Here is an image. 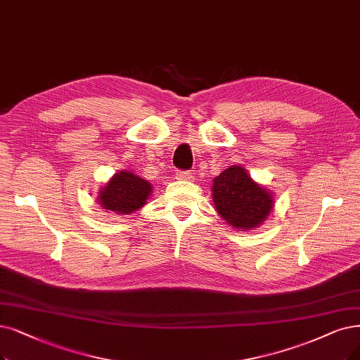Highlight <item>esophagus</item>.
I'll return each instance as SVG.
<instances>
[{
    "label": "esophagus",
    "instance_id": "esophagus-1",
    "mask_svg": "<svg viewBox=\"0 0 360 360\" xmlns=\"http://www.w3.org/2000/svg\"><path fill=\"white\" fill-rule=\"evenodd\" d=\"M176 179L183 180V181H189V180H193V174L191 171H177Z\"/></svg>",
    "mask_w": 360,
    "mask_h": 360
}]
</instances>
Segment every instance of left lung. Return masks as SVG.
<instances>
[{
    "mask_svg": "<svg viewBox=\"0 0 360 360\" xmlns=\"http://www.w3.org/2000/svg\"><path fill=\"white\" fill-rule=\"evenodd\" d=\"M211 193L215 211L239 232L262 226L275 207L273 193L252 180L240 165L229 167L215 177Z\"/></svg>",
    "mask_w": 360,
    "mask_h": 360,
    "instance_id": "obj_1",
    "label": "left lung"
}]
</instances>
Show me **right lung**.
Wrapping results in <instances>:
<instances>
[{"instance_id": "add662e5", "label": "right lung", "mask_w": 360, "mask_h": 360, "mask_svg": "<svg viewBox=\"0 0 360 360\" xmlns=\"http://www.w3.org/2000/svg\"><path fill=\"white\" fill-rule=\"evenodd\" d=\"M152 189L153 186L148 180L141 179L131 169H122L115 172L97 192V202L106 212L128 215L146 205Z\"/></svg>"}]
</instances>
